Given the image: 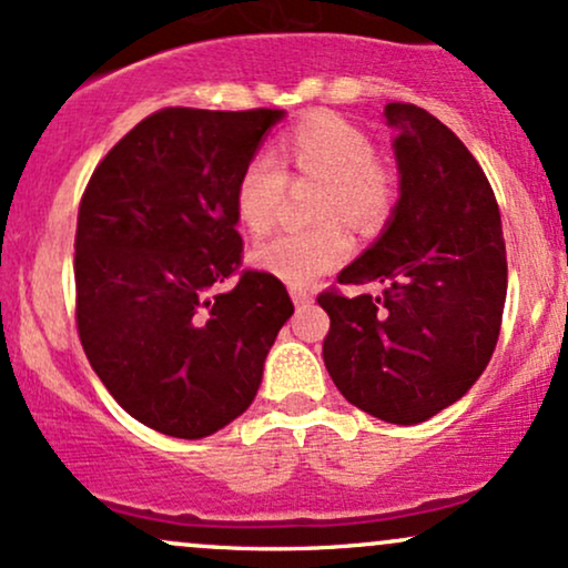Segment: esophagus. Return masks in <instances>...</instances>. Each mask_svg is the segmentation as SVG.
Segmentation results:
<instances>
[{
	"instance_id": "34e87169",
	"label": "esophagus",
	"mask_w": 568,
	"mask_h": 568,
	"mask_svg": "<svg viewBox=\"0 0 568 568\" xmlns=\"http://www.w3.org/2000/svg\"><path fill=\"white\" fill-rule=\"evenodd\" d=\"M291 298L296 306H310L315 302V293L306 291V288H291Z\"/></svg>"
}]
</instances>
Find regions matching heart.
Listing matches in <instances>:
<instances>
[{"mask_svg":"<svg viewBox=\"0 0 568 568\" xmlns=\"http://www.w3.org/2000/svg\"><path fill=\"white\" fill-rule=\"evenodd\" d=\"M291 181H317L315 219L323 224L283 232L253 251V264L293 288L336 270L352 251L345 221L376 226L395 205V175L374 154V141L344 116L317 112L280 135L277 160L253 154L234 184V216L253 237L275 226ZM329 221L325 222L324 219Z\"/></svg>","mask_w":568,"mask_h":568,"instance_id":"heart-1","label":"heart"}]
</instances>
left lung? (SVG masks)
Returning <instances> with one entry per match:
<instances>
[{"label":"left lung","instance_id":"obj_1","mask_svg":"<svg viewBox=\"0 0 568 568\" xmlns=\"http://www.w3.org/2000/svg\"><path fill=\"white\" fill-rule=\"evenodd\" d=\"M400 200L382 237L342 270V285L379 283V296L328 288L323 361L352 406L393 425H419L459 400L497 347L507 296L499 205L478 160L414 103H387Z\"/></svg>","mask_w":568,"mask_h":568}]
</instances>
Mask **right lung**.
<instances>
[{
    "label": "right lung",
    "mask_w": 568,
    "mask_h": 568,
    "mask_svg": "<svg viewBox=\"0 0 568 568\" xmlns=\"http://www.w3.org/2000/svg\"><path fill=\"white\" fill-rule=\"evenodd\" d=\"M283 109L171 106L90 175L74 237L77 331L141 425L197 440L251 406L293 315L277 277L243 270L234 184ZM235 285L219 292L221 282Z\"/></svg>",
    "instance_id": "add662e5"
}]
</instances>
